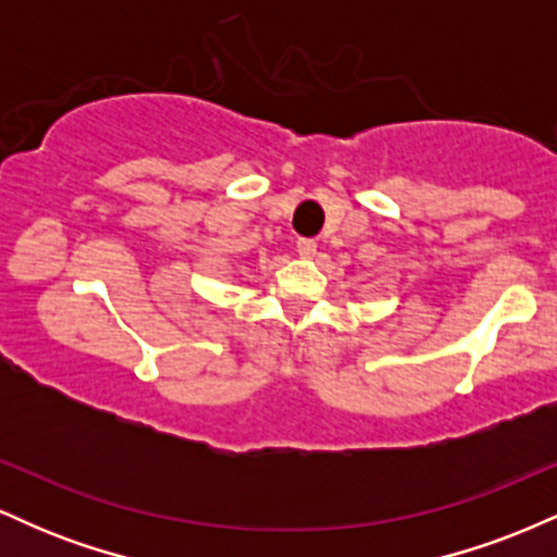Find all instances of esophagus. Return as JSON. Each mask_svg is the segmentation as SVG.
<instances>
[{
    "label": "esophagus",
    "mask_w": 557,
    "mask_h": 557,
    "mask_svg": "<svg viewBox=\"0 0 557 557\" xmlns=\"http://www.w3.org/2000/svg\"><path fill=\"white\" fill-rule=\"evenodd\" d=\"M296 251H298L300 259H311L317 253V243L311 240V238H300L296 243Z\"/></svg>",
    "instance_id": "obj_1"
}]
</instances>
